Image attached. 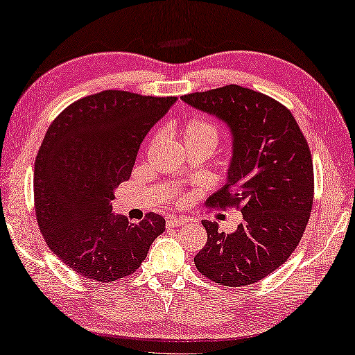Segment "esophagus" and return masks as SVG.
Wrapping results in <instances>:
<instances>
[{
	"mask_svg": "<svg viewBox=\"0 0 355 355\" xmlns=\"http://www.w3.org/2000/svg\"><path fill=\"white\" fill-rule=\"evenodd\" d=\"M187 223V220L182 218V216H170V218H166V225L170 227H178V226H182Z\"/></svg>",
	"mask_w": 355,
	"mask_h": 355,
	"instance_id": "esophagus-1",
	"label": "esophagus"
}]
</instances>
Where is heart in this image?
Masks as SVG:
<instances>
[{
	"mask_svg": "<svg viewBox=\"0 0 355 355\" xmlns=\"http://www.w3.org/2000/svg\"><path fill=\"white\" fill-rule=\"evenodd\" d=\"M179 140L187 145H198L206 148L209 153H212L220 141V126L215 121L204 116H191L179 124L176 129ZM157 140V134L153 137L151 143Z\"/></svg>",
	"mask_w": 355,
	"mask_h": 355,
	"instance_id": "obj_1",
	"label": "heart"
}]
</instances>
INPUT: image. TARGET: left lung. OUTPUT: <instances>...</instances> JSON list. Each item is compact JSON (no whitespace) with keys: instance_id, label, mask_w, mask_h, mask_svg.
<instances>
[{"instance_id":"1","label":"left lung","mask_w":355,"mask_h":355,"mask_svg":"<svg viewBox=\"0 0 355 355\" xmlns=\"http://www.w3.org/2000/svg\"><path fill=\"white\" fill-rule=\"evenodd\" d=\"M181 98L231 128L227 182L206 204L243 215L232 234L202 221L207 241L196 268L225 287L256 284L287 262L306 231L315 190L309 143L293 114L260 92L229 84Z\"/></svg>"}]
</instances>
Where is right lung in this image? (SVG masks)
<instances>
[{
	"instance_id": "add662e5",
	"label": "right lung",
	"mask_w": 355,
	"mask_h": 355,
	"mask_svg": "<svg viewBox=\"0 0 355 355\" xmlns=\"http://www.w3.org/2000/svg\"><path fill=\"white\" fill-rule=\"evenodd\" d=\"M176 96L104 90L68 105L49 124L34 165V206L46 245L95 282L134 275L165 218L114 216V190L128 181L148 130Z\"/></svg>"
}]
</instances>
